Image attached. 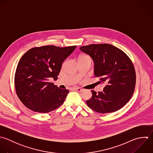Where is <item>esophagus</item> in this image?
<instances>
[{
    "instance_id": "1",
    "label": "esophagus",
    "mask_w": 153,
    "mask_h": 153,
    "mask_svg": "<svg viewBox=\"0 0 153 153\" xmlns=\"http://www.w3.org/2000/svg\"><path fill=\"white\" fill-rule=\"evenodd\" d=\"M74 89H75L76 91L79 92H82L83 90V89L80 88H74Z\"/></svg>"
}]
</instances>
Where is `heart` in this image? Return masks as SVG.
<instances>
[{
  "label": "heart",
  "mask_w": 153,
  "mask_h": 153,
  "mask_svg": "<svg viewBox=\"0 0 153 153\" xmlns=\"http://www.w3.org/2000/svg\"><path fill=\"white\" fill-rule=\"evenodd\" d=\"M79 60H80V59H84V60H89V61H92L91 58L89 56L87 55H83L80 56L79 57Z\"/></svg>",
  "instance_id": "b5f03b06"
}]
</instances>
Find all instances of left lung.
<instances>
[{"label": "left lung", "mask_w": 153, "mask_h": 153, "mask_svg": "<svg viewBox=\"0 0 153 153\" xmlns=\"http://www.w3.org/2000/svg\"><path fill=\"white\" fill-rule=\"evenodd\" d=\"M80 49L94 62V74L99 83L107 85L102 92L92 90L88 106L102 114L113 113L124 107L131 98L136 84V73L129 56L121 49L107 43L91 44Z\"/></svg>", "instance_id": "obj_1"}]
</instances>
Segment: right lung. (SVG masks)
Returning a JSON list of instances; mask_svg holds the SVG:
<instances>
[{"label":"right lung","instance_id":"obj_1","mask_svg":"<svg viewBox=\"0 0 153 153\" xmlns=\"http://www.w3.org/2000/svg\"><path fill=\"white\" fill-rule=\"evenodd\" d=\"M76 48L35 47L22 55L16 69L14 83L16 94L27 108L47 113L64 103L69 91L59 88L49 79H58L63 62Z\"/></svg>","mask_w":153,"mask_h":153}]
</instances>
